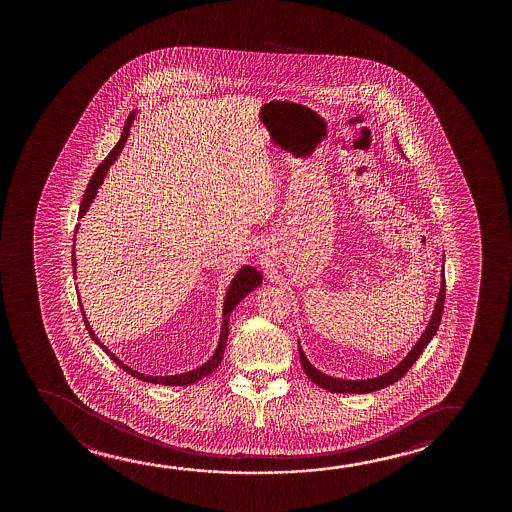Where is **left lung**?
Returning <instances> with one entry per match:
<instances>
[{
	"mask_svg": "<svg viewBox=\"0 0 512 512\" xmlns=\"http://www.w3.org/2000/svg\"><path fill=\"white\" fill-rule=\"evenodd\" d=\"M444 280H446V278H444V274H442L441 292H439V299H437V304H435L434 315H432V320H430V323L427 325V330L421 334L420 341L416 343L411 353H409L395 369L386 372V374L379 376V378L362 379V381H346V379L330 378V376H325L322 372L316 371L315 367L309 364L308 358L304 357V351H302L301 344H299V358H301L302 369L308 374V378L311 379L315 385L320 386L323 390H329V392L332 393L376 392V390H381V388H385V386H390L392 383H395V381H399L400 378H404V374L413 367L414 362L420 357L421 351L427 348L430 339L435 336V332H437L439 325H441L442 309H444V301H446V281Z\"/></svg>",
	"mask_w": 512,
	"mask_h": 512,
	"instance_id": "1",
	"label": "left lung"
}]
</instances>
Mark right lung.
Returning <instances> with one entry per match:
<instances>
[{
    "label": "right lung",
    "mask_w": 512,
    "mask_h": 512,
    "mask_svg": "<svg viewBox=\"0 0 512 512\" xmlns=\"http://www.w3.org/2000/svg\"><path fill=\"white\" fill-rule=\"evenodd\" d=\"M134 115L136 112L129 113V117L126 120V126H124V131H122V136H120L119 143L112 148V152L106 155L105 161L99 164L96 171H94V175L91 176V180L87 183V189H85L84 197H82V203H80V211H78V218H82L85 215V211L87 208L91 206L92 199L96 196V192H98L99 185L103 183L105 180L106 173H108V168L112 166L115 159L119 157L120 150L124 147V143H126L127 136H129V129H131V124H133ZM75 241V239H73ZM71 264H73V274H75V266H77V260H75V250H73V255H71ZM260 283H262V276H260L259 271L257 269H253V267L245 266L239 269L238 274L234 276V280H232L231 287L227 290V295H225L224 302V322H222V330H220V341H218L217 351H215V355L206 362V364L201 365V367H197L194 371L185 372V374H176V376H145V374H140V372L133 371L131 367H127L126 364H122L119 358L115 357L113 353L106 350L103 344L99 343L98 337L94 336V332H92L91 325L87 322V318L84 316L85 329L87 332L91 334L92 341L94 343H98L103 351H106V355L112 358L115 364L122 367L127 374H131L133 378L141 379V381H147V383H155V385H171V386H185L192 385V383H196L199 379H203L204 376H208L211 372L217 369L218 364L222 362V358H224V350L225 346H227V336H229V315H231L232 309L236 308V304H239V301L245 297L246 294H250L253 288L259 287ZM80 311L84 313V308H82V302H80Z\"/></svg>",
    "instance_id": "obj_1"
}]
</instances>
